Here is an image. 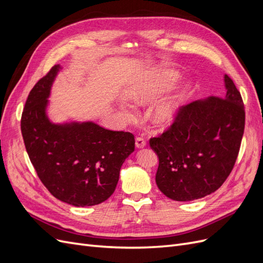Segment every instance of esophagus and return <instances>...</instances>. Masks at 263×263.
<instances>
[{"instance_id": "34e87169", "label": "esophagus", "mask_w": 263, "mask_h": 263, "mask_svg": "<svg viewBox=\"0 0 263 263\" xmlns=\"http://www.w3.org/2000/svg\"><path fill=\"white\" fill-rule=\"evenodd\" d=\"M135 145H136V147L138 149H141V148H145L147 144H146V141H145L144 138L138 137V138H136V142H135Z\"/></svg>"}]
</instances>
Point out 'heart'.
<instances>
[{"label": "heart", "mask_w": 263, "mask_h": 263, "mask_svg": "<svg viewBox=\"0 0 263 263\" xmlns=\"http://www.w3.org/2000/svg\"><path fill=\"white\" fill-rule=\"evenodd\" d=\"M180 76L176 71L162 70L146 80L135 84L129 91V100L137 105H147L156 101L161 94L176 84ZM182 105L180 93H173L159 101L151 109V122L156 126H168L176 121ZM126 119H133L134 114L126 105H119Z\"/></svg>", "instance_id": "1"}]
</instances>
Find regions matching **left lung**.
Instances as JSON below:
<instances>
[{"instance_id": "obj_1", "label": "left lung", "mask_w": 263, "mask_h": 263, "mask_svg": "<svg viewBox=\"0 0 263 263\" xmlns=\"http://www.w3.org/2000/svg\"><path fill=\"white\" fill-rule=\"evenodd\" d=\"M224 83L222 99L210 97L182 107L171 128L149 141L159 158L157 186L173 201L190 202L215 192L234 168L245 108L226 74Z\"/></svg>"}]
</instances>
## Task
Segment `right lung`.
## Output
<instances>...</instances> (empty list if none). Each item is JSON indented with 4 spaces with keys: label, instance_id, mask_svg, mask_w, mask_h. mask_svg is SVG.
<instances>
[{
    "label": "right lung",
    "instance_id": "1",
    "mask_svg": "<svg viewBox=\"0 0 263 263\" xmlns=\"http://www.w3.org/2000/svg\"><path fill=\"white\" fill-rule=\"evenodd\" d=\"M61 69L52 67L30 91L21 121L24 144L39 179L55 198L77 208L98 205L114 193L135 139L130 133L107 130L92 121L53 123L48 99Z\"/></svg>",
    "mask_w": 263,
    "mask_h": 263
}]
</instances>
